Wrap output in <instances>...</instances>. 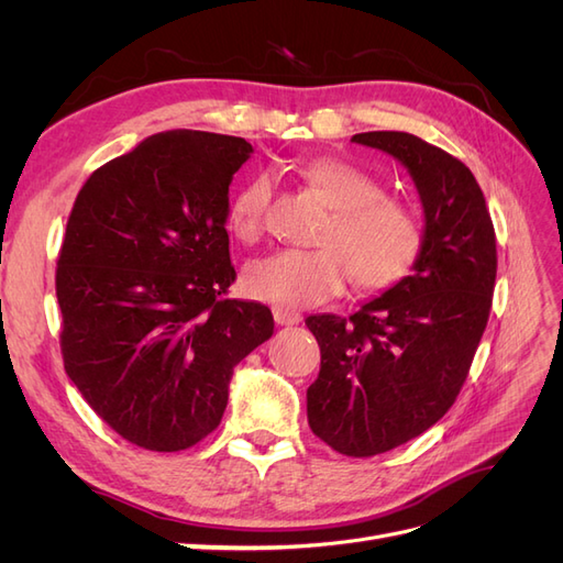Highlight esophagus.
<instances>
[{
  "mask_svg": "<svg viewBox=\"0 0 563 563\" xmlns=\"http://www.w3.org/2000/svg\"><path fill=\"white\" fill-rule=\"evenodd\" d=\"M272 314H275V321L279 323V327H294V323H298L302 319L300 312L288 310V308H275L272 310Z\"/></svg>",
  "mask_w": 563,
  "mask_h": 563,
  "instance_id": "34e87169",
  "label": "esophagus"
}]
</instances>
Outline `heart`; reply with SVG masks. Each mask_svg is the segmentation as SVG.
<instances>
[{"instance_id":"heart-1","label":"heart","mask_w":563,"mask_h":563,"mask_svg":"<svg viewBox=\"0 0 563 563\" xmlns=\"http://www.w3.org/2000/svg\"><path fill=\"white\" fill-rule=\"evenodd\" d=\"M302 178L329 203L333 216L319 234V249H282L253 261L244 288L255 300L279 308H310L333 298L354 277L362 288H385L399 282L416 263L422 246L418 216L383 185L343 159H317ZM272 180L251 178L230 203V230L253 244L265 230Z\"/></svg>"}]
</instances>
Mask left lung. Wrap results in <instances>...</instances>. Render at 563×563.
<instances>
[{
    "instance_id": "8db88e82",
    "label": "left lung",
    "mask_w": 563,
    "mask_h": 563,
    "mask_svg": "<svg viewBox=\"0 0 563 563\" xmlns=\"http://www.w3.org/2000/svg\"><path fill=\"white\" fill-rule=\"evenodd\" d=\"M352 143L395 157L424 213L411 275L350 319H305L321 350L310 428L333 451L368 457L420 437L453 406L486 329L498 255L484 192L463 162L404 131Z\"/></svg>"
}]
</instances>
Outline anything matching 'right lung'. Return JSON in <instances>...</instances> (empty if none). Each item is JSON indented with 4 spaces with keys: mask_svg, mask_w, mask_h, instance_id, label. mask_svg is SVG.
Segmentation results:
<instances>
[{
    "mask_svg": "<svg viewBox=\"0 0 563 563\" xmlns=\"http://www.w3.org/2000/svg\"><path fill=\"white\" fill-rule=\"evenodd\" d=\"M236 135L155 133L89 176L56 269L65 373L131 444L174 453L211 434L234 366L275 331L269 308L225 298Z\"/></svg>",
    "mask_w": 563,
    "mask_h": 563,
    "instance_id": "right-lung-1",
    "label": "right lung"
}]
</instances>
